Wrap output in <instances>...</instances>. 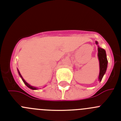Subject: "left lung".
<instances>
[{
	"mask_svg": "<svg viewBox=\"0 0 121 121\" xmlns=\"http://www.w3.org/2000/svg\"><path fill=\"white\" fill-rule=\"evenodd\" d=\"M96 43L98 44V42H96ZM98 56L99 61V67H100V72H99V81H101L103 79V77L104 75L105 74V72L107 70V63L108 61L107 59L106 53L105 51L103 49L101 48L98 46Z\"/></svg>",
	"mask_w": 121,
	"mask_h": 121,
	"instance_id": "left-lung-1",
	"label": "left lung"
}]
</instances>
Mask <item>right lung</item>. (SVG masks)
Returning <instances> with one entry per match:
<instances>
[{
	"instance_id": "right-lung-1",
	"label": "right lung",
	"mask_w": 121,
	"mask_h": 121,
	"mask_svg": "<svg viewBox=\"0 0 121 121\" xmlns=\"http://www.w3.org/2000/svg\"><path fill=\"white\" fill-rule=\"evenodd\" d=\"M18 74H19V75L20 76V77H21L22 78V79L23 80V82L25 84V85L27 87H29V89H32V90H35V89H36V87H32V86H30V85L29 84H28L25 81V79H23V78H22V75H21V74L20 73V72H19V71H18Z\"/></svg>"
}]
</instances>
